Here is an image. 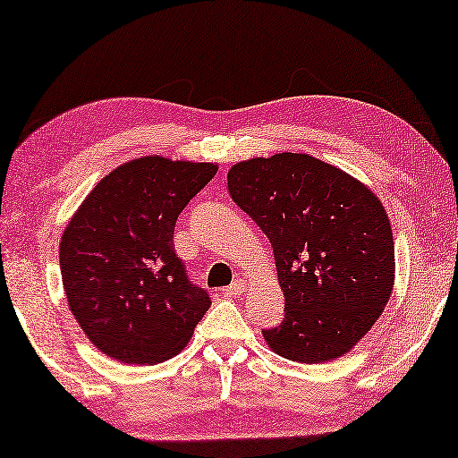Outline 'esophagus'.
I'll return each instance as SVG.
<instances>
[{
  "instance_id": "obj_1",
  "label": "esophagus",
  "mask_w": 458,
  "mask_h": 458,
  "mask_svg": "<svg viewBox=\"0 0 458 458\" xmlns=\"http://www.w3.org/2000/svg\"><path fill=\"white\" fill-rule=\"evenodd\" d=\"M245 290H247L245 282H243V280H237V282L231 284V286L225 288L223 292H225V296H239V294H243Z\"/></svg>"
}]
</instances>
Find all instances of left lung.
Masks as SVG:
<instances>
[{"instance_id":"obj_1","label":"left lung","mask_w":458,"mask_h":458,"mask_svg":"<svg viewBox=\"0 0 458 458\" xmlns=\"http://www.w3.org/2000/svg\"><path fill=\"white\" fill-rule=\"evenodd\" d=\"M229 194L274 250L284 320L261 328L274 353L298 363L343 357L394 290V233L377 194L309 154L237 162Z\"/></svg>"}]
</instances>
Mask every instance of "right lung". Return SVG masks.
I'll return each instance as SVG.
<instances>
[{
    "label": "right lung",
    "instance_id": "right-lung-1",
    "mask_svg": "<svg viewBox=\"0 0 458 458\" xmlns=\"http://www.w3.org/2000/svg\"><path fill=\"white\" fill-rule=\"evenodd\" d=\"M216 164L144 156L87 194L60 239L69 309L97 349L131 365L178 355L211 306L186 278L174 225Z\"/></svg>",
    "mask_w": 458,
    "mask_h": 458
}]
</instances>
